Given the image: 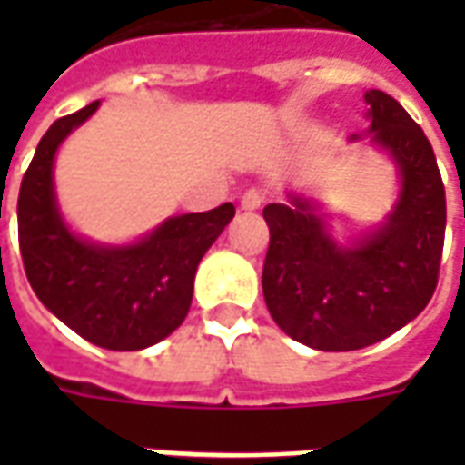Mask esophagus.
I'll return each mask as SVG.
<instances>
[{
    "mask_svg": "<svg viewBox=\"0 0 465 465\" xmlns=\"http://www.w3.org/2000/svg\"><path fill=\"white\" fill-rule=\"evenodd\" d=\"M263 202H266V193L262 189H249L242 196V209L243 212H256V209H262Z\"/></svg>",
    "mask_w": 465,
    "mask_h": 465,
    "instance_id": "esophagus-1",
    "label": "esophagus"
}]
</instances>
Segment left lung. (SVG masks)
Here are the masks:
<instances>
[{
	"mask_svg": "<svg viewBox=\"0 0 465 465\" xmlns=\"http://www.w3.org/2000/svg\"><path fill=\"white\" fill-rule=\"evenodd\" d=\"M373 142L393 156L401 196L386 223L343 249L309 199L269 203L263 299L293 341L356 351L413 322L439 283L446 192L433 146L409 112L379 89L366 92Z\"/></svg>",
	"mask_w": 465,
	"mask_h": 465,
	"instance_id": "1",
	"label": "left lung"
}]
</instances>
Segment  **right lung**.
Segmentation results:
<instances>
[{
  "label": "right lung",
  "instance_id": "1",
  "mask_svg": "<svg viewBox=\"0 0 465 465\" xmlns=\"http://www.w3.org/2000/svg\"><path fill=\"white\" fill-rule=\"evenodd\" d=\"M92 102L42 136L19 189V252L36 299L86 341L139 351L176 331L189 313L202 256L232 222L233 203L172 216L129 246H102L66 229L54 199V153L94 114Z\"/></svg>",
  "mask_w": 465,
  "mask_h": 465
}]
</instances>
